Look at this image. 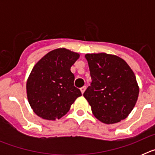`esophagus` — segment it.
<instances>
[{
    "label": "esophagus",
    "instance_id": "34e87169",
    "mask_svg": "<svg viewBox=\"0 0 155 155\" xmlns=\"http://www.w3.org/2000/svg\"><path fill=\"white\" fill-rule=\"evenodd\" d=\"M80 89H81V91L82 94H84V91H85V89H86V86H83V87H81Z\"/></svg>",
    "mask_w": 155,
    "mask_h": 155
}]
</instances>
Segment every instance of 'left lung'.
<instances>
[{"label": "left lung", "mask_w": 155, "mask_h": 155, "mask_svg": "<svg viewBox=\"0 0 155 155\" xmlns=\"http://www.w3.org/2000/svg\"><path fill=\"white\" fill-rule=\"evenodd\" d=\"M91 83L84 93L94 116L106 124L127 118L136 104L139 87L128 64L106 53L86 54Z\"/></svg>", "instance_id": "left-lung-1"}]
</instances>
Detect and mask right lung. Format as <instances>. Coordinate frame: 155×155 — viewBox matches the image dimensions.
<instances>
[{"instance_id": "right-lung-1", "label": "right lung", "mask_w": 155, "mask_h": 155, "mask_svg": "<svg viewBox=\"0 0 155 155\" xmlns=\"http://www.w3.org/2000/svg\"><path fill=\"white\" fill-rule=\"evenodd\" d=\"M78 57L76 53L57 49L34 66L26 89L28 102L35 114L49 120L61 118L81 95L80 89L74 85V75L71 71Z\"/></svg>"}]
</instances>
